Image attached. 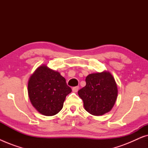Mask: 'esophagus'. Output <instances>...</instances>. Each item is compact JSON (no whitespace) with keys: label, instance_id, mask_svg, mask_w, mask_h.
<instances>
[{"label":"esophagus","instance_id":"esophagus-1","mask_svg":"<svg viewBox=\"0 0 148 148\" xmlns=\"http://www.w3.org/2000/svg\"><path fill=\"white\" fill-rule=\"evenodd\" d=\"M79 86L73 87V88H72L73 92H77V91L79 90Z\"/></svg>","mask_w":148,"mask_h":148}]
</instances>
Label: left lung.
<instances>
[{
  "label": "left lung",
  "instance_id": "obj_1",
  "mask_svg": "<svg viewBox=\"0 0 148 148\" xmlns=\"http://www.w3.org/2000/svg\"><path fill=\"white\" fill-rule=\"evenodd\" d=\"M86 86L78 91L87 112L100 116L111 110L116 100L118 90L114 78L108 71L88 75Z\"/></svg>",
  "mask_w": 148,
  "mask_h": 148
}]
</instances>
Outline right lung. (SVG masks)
Returning a JSON list of instances; mask_svg holds the SVG:
<instances>
[{
	"label": "right lung",
	"mask_w": 148,
	"mask_h": 148,
	"mask_svg": "<svg viewBox=\"0 0 148 148\" xmlns=\"http://www.w3.org/2000/svg\"><path fill=\"white\" fill-rule=\"evenodd\" d=\"M28 95L33 106L40 114L53 116L60 112L66 96L71 92L60 73L42 65L28 82Z\"/></svg>",
	"instance_id": "obj_1"
}]
</instances>
